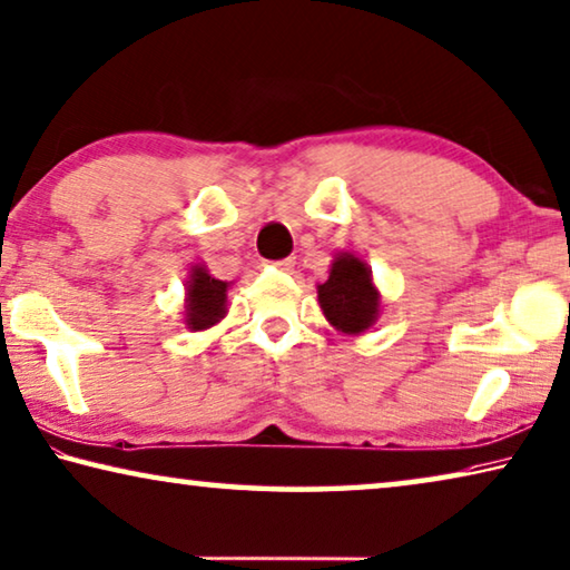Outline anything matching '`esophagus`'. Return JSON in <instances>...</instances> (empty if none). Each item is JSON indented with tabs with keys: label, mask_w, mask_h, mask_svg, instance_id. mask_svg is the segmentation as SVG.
I'll list each match as a JSON object with an SVG mask.
<instances>
[{
	"label": "esophagus",
	"mask_w": 570,
	"mask_h": 570,
	"mask_svg": "<svg viewBox=\"0 0 570 570\" xmlns=\"http://www.w3.org/2000/svg\"><path fill=\"white\" fill-rule=\"evenodd\" d=\"M294 264H296V261L294 258H282V261H276V268H282V271H292L294 268Z\"/></svg>",
	"instance_id": "1"
}]
</instances>
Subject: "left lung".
<instances>
[{"label":"left lung","instance_id":"1","mask_svg":"<svg viewBox=\"0 0 570 570\" xmlns=\"http://www.w3.org/2000/svg\"><path fill=\"white\" fill-rule=\"evenodd\" d=\"M320 306L334 330L363 334L381 314V292L373 284V271L352 253H337L327 282L317 286Z\"/></svg>","mask_w":570,"mask_h":570}]
</instances>
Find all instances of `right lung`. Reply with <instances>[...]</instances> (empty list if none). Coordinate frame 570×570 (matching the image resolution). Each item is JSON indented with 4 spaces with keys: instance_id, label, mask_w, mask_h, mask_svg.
I'll use <instances>...</instances> for the list:
<instances>
[{
    "instance_id": "right-lung-1",
    "label": "right lung",
    "mask_w": 570,
    "mask_h": 570,
    "mask_svg": "<svg viewBox=\"0 0 570 570\" xmlns=\"http://www.w3.org/2000/svg\"><path fill=\"white\" fill-rule=\"evenodd\" d=\"M225 304H228V282H220L207 274L205 266H193L187 278L185 296V324L187 330L200 332L213 327L215 322L225 317Z\"/></svg>"
}]
</instances>
